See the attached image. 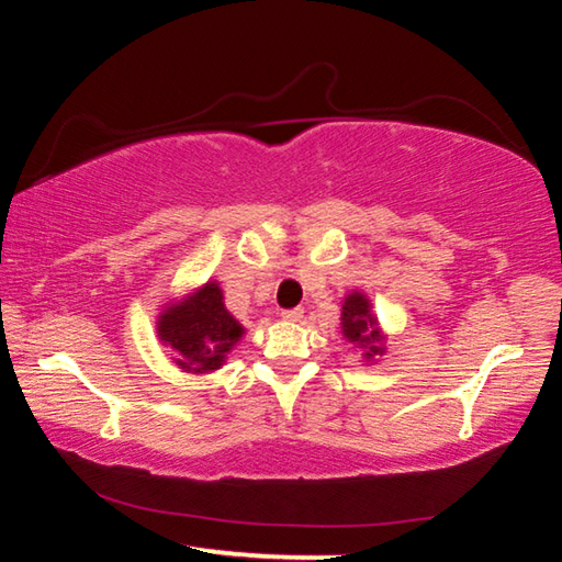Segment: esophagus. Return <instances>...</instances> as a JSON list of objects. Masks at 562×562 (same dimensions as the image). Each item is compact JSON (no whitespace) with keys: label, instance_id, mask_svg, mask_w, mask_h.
<instances>
[{"label":"esophagus","instance_id":"obj_1","mask_svg":"<svg viewBox=\"0 0 562 562\" xmlns=\"http://www.w3.org/2000/svg\"><path fill=\"white\" fill-rule=\"evenodd\" d=\"M302 317H304V310H302V307L282 310V319H288V322H300Z\"/></svg>","mask_w":562,"mask_h":562}]
</instances>
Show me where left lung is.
<instances>
[{"mask_svg":"<svg viewBox=\"0 0 562 562\" xmlns=\"http://www.w3.org/2000/svg\"><path fill=\"white\" fill-rule=\"evenodd\" d=\"M341 335H345L351 345L367 349V357L382 355V331H379V322L372 315V304H369L367 294L351 292L341 304Z\"/></svg>","mask_w":562,"mask_h":562,"instance_id":"left-lung-1","label":"left lung"}]
</instances>
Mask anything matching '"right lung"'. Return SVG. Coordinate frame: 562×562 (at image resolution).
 <instances>
[{
    "label": "right lung",
    "mask_w": 562,
    "mask_h": 562,
    "mask_svg": "<svg viewBox=\"0 0 562 562\" xmlns=\"http://www.w3.org/2000/svg\"><path fill=\"white\" fill-rule=\"evenodd\" d=\"M243 331L240 322L225 310L217 282H205L201 290L170 304L158 317V339L173 349L176 364L193 374L221 369Z\"/></svg>",
    "instance_id": "1"
}]
</instances>
